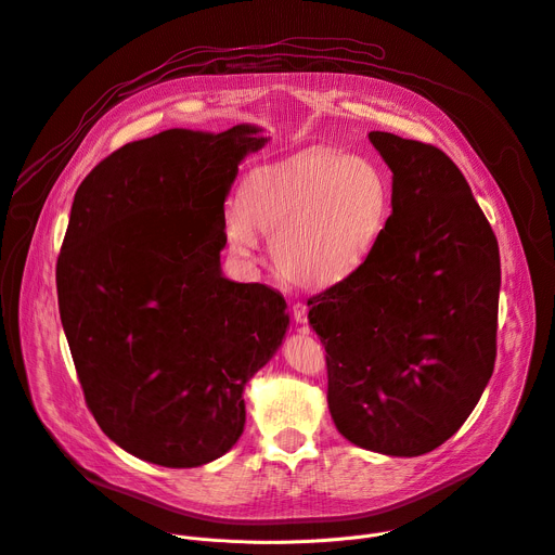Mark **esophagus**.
Segmentation results:
<instances>
[{"label":"esophagus","instance_id":"obj_1","mask_svg":"<svg viewBox=\"0 0 555 555\" xmlns=\"http://www.w3.org/2000/svg\"><path fill=\"white\" fill-rule=\"evenodd\" d=\"M307 318H309V307L302 305V302H295V305H293V320H295L297 324H305Z\"/></svg>","mask_w":555,"mask_h":555}]
</instances>
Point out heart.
<instances>
[{"label":"heart","instance_id":"obj_1","mask_svg":"<svg viewBox=\"0 0 555 555\" xmlns=\"http://www.w3.org/2000/svg\"><path fill=\"white\" fill-rule=\"evenodd\" d=\"M389 186L366 157L309 149L255 170L242 199L227 206L224 237L242 260L271 237L278 273L305 288H326L358 273L385 229Z\"/></svg>","mask_w":555,"mask_h":555}]
</instances>
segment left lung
<instances>
[{
	"instance_id": "left-lung-1",
	"label": "left lung",
	"mask_w": 555,
	"mask_h": 555,
	"mask_svg": "<svg viewBox=\"0 0 555 555\" xmlns=\"http://www.w3.org/2000/svg\"><path fill=\"white\" fill-rule=\"evenodd\" d=\"M393 173L369 260L313 295L328 411L356 447L413 457L447 442L495 364L498 240L460 168L436 146L373 131Z\"/></svg>"
}]
</instances>
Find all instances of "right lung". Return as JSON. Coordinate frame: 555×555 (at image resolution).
<instances>
[{"label": "right lung", "instance_id": "1", "mask_svg": "<svg viewBox=\"0 0 555 555\" xmlns=\"http://www.w3.org/2000/svg\"><path fill=\"white\" fill-rule=\"evenodd\" d=\"M269 138L170 129L100 162L57 258L60 318L100 429L131 455L202 466L240 440L244 387L282 347L286 302L224 278V199Z\"/></svg>", "mask_w": 555, "mask_h": 555}]
</instances>
